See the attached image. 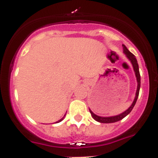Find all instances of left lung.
<instances>
[{"label": "left lung", "mask_w": 158, "mask_h": 158, "mask_svg": "<svg viewBox=\"0 0 158 158\" xmlns=\"http://www.w3.org/2000/svg\"><path fill=\"white\" fill-rule=\"evenodd\" d=\"M123 51L124 54L126 55V57L127 58V59L129 60L130 62H131V65L133 66L134 71H135V77H136V80H137V90L136 93H135V99H134L133 102H132V104L131 105L128 107L126 111H123L122 113L120 114H118V115H113V116H100V115H96L95 113H93L92 111V110L89 108V111L91 113L92 117L94 118L95 120L97 121L99 123H115L118 122V121L121 120L124 117H126L127 115L132 111L133 109V107H135V104H136V101L138 100V97H139V90H140V86H141V77H140V73H139V64H138V62H137V59L135 58V56L132 53H131L129 51L127 47L125 45L123 44Z\"/></svg>", "instance_id": "1"}]
</instances>
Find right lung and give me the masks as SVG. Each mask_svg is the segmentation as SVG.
<instances>
[{
    "mask_svg": "<svg viewBox=\"0 0 158 158\" xmlns=\"http://www.w3.org/2000/svg\"><path fill=\"white\" fill-rule=\"evenodd\" d=\"M65 115H66V114H65V115H64V116L62 117V118H61V119H59V120L58 121H57V122H55V123H60L61 122V121H62L64 119V118H65Z\"/></svg>",
    "mask_w": 158,
    "mask_h": 158,
    "instance_id": "1",
    "label": "right lung"
}]
</instances>
